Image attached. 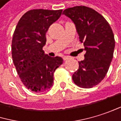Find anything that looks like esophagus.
I'll return each instance as SVG.
<instances>
[{
    "mask_svg": "<svg viewBox=\"0 0 121 121\" xmlns=\"http://www.w3.org/2000/svg\"><path fill=\"white\" fill-rule=\"evenodd\" d=\"M63 59H64V60H67V59H70V56H65L63 57Z\"/></svg>",
    "mask_w": 121,
    "mask_h": 121,
    "instance_id": "obj_1",
    "label": "esophagus"
}]
</instances>
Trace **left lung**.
<instances>
[{
    "mask_svg": "<svg viewBox=\"0 0 121 121\" xmlns=\"http://www.w3.org/2000/svg\"><path fill=\"white\" fill-rule=\"evenodd\" d=\"M63 14L75 24L86 50L84 59L79 62L72 79L79 87L92 88L104 79L112 61L115 48L112 29L100 13L86 6L69 8Z\"/></svg>",
    "mask_w": 121,
    "mask_h": 121,
    "instance_id": "obj_1",
    "label": "left lung"
}]
</instances>
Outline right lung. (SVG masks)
Returning <instances> with one entry per match:
<instances>
[{"instance_id": "1", "label": "right lung", "mask_w": 121, "mask_h": 121, "mask_svg": "<svg viewBox=\"0 0 121 121\" xmlns=\"http://www.w3.org/2000/svg\"><path fill=\"white\" fill-rule=\"evenodd\" d=\"M62 13V10H29L20 19L13 33V61L22 84L32 91L50 89L54 72L63 62L62 57H50L42 49L46 32Z\"/></svg>"}]
</instances>
